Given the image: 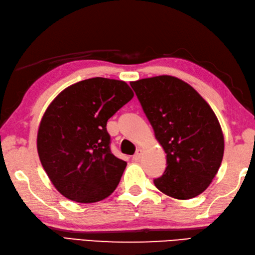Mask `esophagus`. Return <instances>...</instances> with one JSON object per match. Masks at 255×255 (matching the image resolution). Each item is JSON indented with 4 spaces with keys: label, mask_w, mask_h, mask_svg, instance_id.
<instances>
[{
    "label": "esophagus",
    "mask_w": 255,
    "mask_h": 255,
    "mask_svg": "<svg viewBox=\"0 0 255 255\" xmlns=\"http://www.w3.org/2000/svg\"><path fill=\"white\" fill-rule=\"evenodd\" d=\"M141 155H142V150H141V149H137L136 153H135V154L133 155L132 159L134 160V162H138V160L141 159Z\"/></svg>",
    "instance_id": "esophagus-1"
}]
</instances>
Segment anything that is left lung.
<instances>
[{"label":"left lung","mask_w":255,"mask_h":255,"mask_svg":"<svg viewBox=\"0 0 255 255\" xmlns=\"http://www.w3.org/2000/svg\"><path fill=\"white\" fill-rule=\"evenodd\" d=\"M131 87L166 153V169L154 184L165 195L190 199L218 173L225 150L215 112L193 87L171 76L132 81Z\"/></svg>","instance_id":"obj_1"}]
</instances>
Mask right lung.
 Here are the masks:
<instances>
[{"label":"right lung","mask_w":255,"mask_h":255,"mask_svg":"<svg viewBox=\"0 0 255 255\" xmlns=\"http://www.w3.org/2000/svg\"><path fill=\"white\" fill-rule=\"evenodd\" d=\"M133 96L127 82L96 77L66 88L45 111L39 159L66 198L91 204L116 190L127 162L112 154L107 122Z\"/></svg>","instance_id":"add662e5"}]
</instances>
